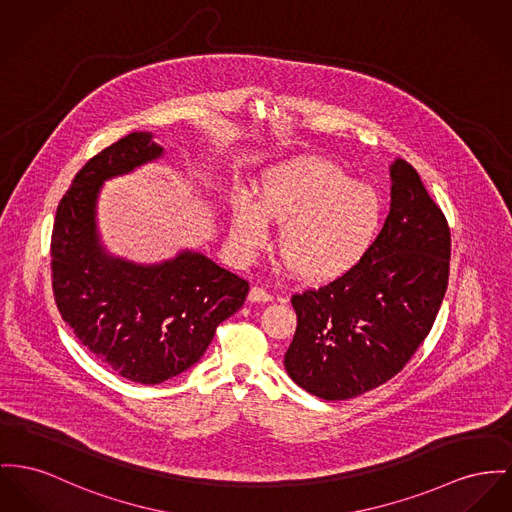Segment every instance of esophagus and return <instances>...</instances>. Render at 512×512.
<instances>
[{"mask_svg":"<svg viewBox=\"0 0 512 512\" xmlns=\"http://www.w3.org/2000/svg\"><path fill=\"white\" fill-rule=\"evenodd\" d=\"M248 301H250V303H268V301H272V293L266 291L264 287L254 285V287L250 289V293H248Z\"/></svg>","mask_w":512,"mask_h":512,"instance_id":"34e87169","label":"esophagus"}]
</instances>
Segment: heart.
<instances>
[{
    "label": "heart",
    "mask_w": 512,
    "mask_h": 512,
    "mask_svg": "<svg viewBox=\"0 0 512 512\" xmlns=\"http://www.w3.org/2000/svg\"><path fill=\"white\" fill-rule=\"evenodd\" d=\"M268 219L283 225L279 256L303 279L326 281L359 266L384 225V202L373 186L355 182L328 161H297L268 172L260 204L240 198L233 237L242 248L262 246Z\"/></svg>",
    "instance_id": "b5f03b06"
}]
</instances>
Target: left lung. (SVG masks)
<instances>
[{"label":"left lung","instance_id":"obj_1","mask_svg":"<svg viewBox=\"0 0 512 512\" xmlns=\"http://www.w3.org/2000/svg\"><path fill=\"white\" fill-rule=\"evenodd\" d=\"M392 204L369 256L291 297L289 376L322 400H349L398 375L429 336L450 268V229L417 171L392 169Z\"/></svg>","mask_w":512,"mask_h":512}]
</instances>
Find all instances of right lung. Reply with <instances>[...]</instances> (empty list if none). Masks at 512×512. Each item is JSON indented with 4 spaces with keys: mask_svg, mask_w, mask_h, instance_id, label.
Masks as SVG:
<instances>
[{
    "mask_svg": "<svg viewBox=\"0 0 512 512\" xmlns=\"http://www.w3.org/2000/svg\"><path fill=\"white\" fill-rule=\"evenodd\" d=\"M149 134L108 145L75 174L56 209L50 268L62 318L104 367L137 384H161L200 361L217 326L248 295V281L202 254L143 268L101 252L95 202L104 178L161 155Z\"/></svg>",
    "mask_w": 512,
    "mask_h": 512,
    "instance_id": "obj_1",
    "label": "right lung"
}]
</instances>
